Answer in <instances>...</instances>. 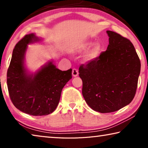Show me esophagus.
Wrapping results in <instances>:
<instances>
[{"mask_svg":"<svg viewBox=\"0 0 148 148\" xmlns=\"http://www.w3.org/2000/svg\"><path fill=\"white\" fill-rule=\"evenodd\" d=\"M72 76H73L74 77H76V76H78L79 72H78V71H77V69H72Z\"/></svg>","mask_w":148,"mask_h":148,"instance_id":"esophagus-1","label":"esophagus"}]
</instances>
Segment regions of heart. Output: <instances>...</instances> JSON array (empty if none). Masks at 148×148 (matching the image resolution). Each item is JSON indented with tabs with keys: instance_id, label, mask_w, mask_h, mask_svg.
Here are the masks:
<instances>
[{
	"instance_id": "heart-1",
	"label": "heart",
	"mask_w": 148,
	"mask_h": 148,
	"mask_svg": "<svg viewBox=\"0 0 148 148\" xmlns=\"http://www.w3.org/2000/svg\"><path fill=\"white\" fill-rule=\"evenodd\" d=\"M93 45V42L89 40L80 42L77 43L72 47L71 52L74 55H80L86 53L88 51L84 57L85 61L87 62L95 61L98 58L100 54H101L102 51V46L99 43L95 44L94 46ZM92 45L94 46L93 47Z\"/></svg>"
}]
</instances>
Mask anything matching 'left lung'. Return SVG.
Returning a JSON list of instances; mask_svg holds the SVG:
<instances>
[{
  "instance_id": "left-lung-1",
  "label": "left lung",
  "mask_w": 148,
  "mask_h": 148,
  "mask_svg": "<svg viewBox=\"0 0 148 148\" xmlns=\"http://www.w3.org/2000/svg\"><path fill=\"white\" fill-rule=\"evenodd\" d=\"M109 44L98 58L79 68L82 94L96 112L110 113L130 104L136 93L140 61L131 41L107 31Z\"/></svg>"
}]
</instances>
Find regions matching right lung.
<instances>
[{"instance_id": "obj_1", "label": "right lung", "mask_w": 148, "mask_h": 148, "mask_svg": "<svg viewBox=\"0 0 148 148\" xmlns=\"http://www.w3.org/2000/svg\"><path fill=\"white\" fill-rule=\"evenodd\" d=\"M42 40L34 33L25 35L15 46L7 72L12 103L20 111L34 116H46L56 109L62 88L72 78L71 69L62 71L53 60L34 73L29 71L25 64L28 45Z\"/></svg>"}]
</instances>
